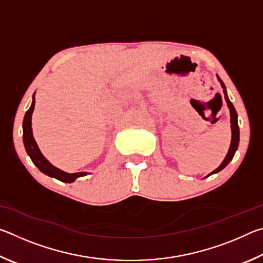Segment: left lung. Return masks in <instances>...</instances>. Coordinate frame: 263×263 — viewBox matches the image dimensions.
Here are the masks:
<instances>
[{"instance_id":"8db88e82","label":"left lung","mask_w":263,"mask_h":263,"mask_svg":"<svg viewBox=\"0 0 263 263\" xmlns=\"http://www.w3.org/2000/svg\"><path fill=\"white\" fill-rule=\"evenodd\" d=\"M218 80H219V82L222 87V90H224V94H225V100H226V103H228V106L230 109V116H231V130H232V139H231V145H230V148H229V152L226 154V157L224 159V161L220 163V166L218 167L217 169H215L212 173H210L208 176H210L212 174H216V173L220 172L221 169H224L228 164L230 163L231 160L233 159L234 157V153L235 151L238 149V146H239V125H238V114L237 111H235L233 104L231 103V101L229 100V96H228V92H226V87L225 84L222 83L221 80L218 77ZM206 176V177H208Z\"/></svg>"}]
</instances>
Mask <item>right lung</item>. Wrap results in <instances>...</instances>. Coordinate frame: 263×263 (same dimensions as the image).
Returning <instances> with one entry per match:
<instances>
[{"instance_id":"add662e5","label":"right lung","mask_w":263,"mask_h":263,"mask_svg":"<svg viewBox=\"0 0 263 263\" xmlns=\"http://www.w3.org/2000/svg\"><path fill=\"white\" fill-rule=\"evenodd\" d=\"M34 104H35V100H34V94H33L32 104H31L30 109L26 111V114L24 116L23 142H24L26 153L29 154V157L31 158V160H32V162L35 164V167H37L42 173H44V174H46L51 177H54V179L59 180L61 182H67V183H72V182L77 180L78 177L87 175V173L84 172L73 173V174L62 172L61 169L54 167L51 162H48V160H46V158L42 154L37 142L34 140L33 135H32V127H31V117H32Z\"/></svg>"}]
</instances>
